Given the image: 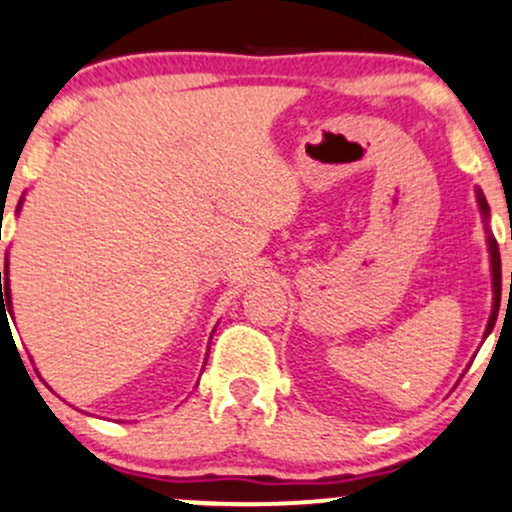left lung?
Listing matches in <instances>:
<instances>
[{
  "instance_id": "8db88e82",
  "label": "left lung",
  "mask_w": 512,
  "mask_h": 512,
  "mask_svg": "<svg viewBox=\"0 0 512 512\" xmlns=\"http://www.w3.org/2000/svg\"><path fill=\"white\" fill-rule=\"evenodd\" d=\"M478 204H481L483 217H488V204L481 192H478ZM488 249H491V266H493V313H491V320H488L486 335H491L495 318H498V308H500V251H498V241H495L493 236H488ZM510 283H512V276H510Z\"/></svg>"
}]
</instances>
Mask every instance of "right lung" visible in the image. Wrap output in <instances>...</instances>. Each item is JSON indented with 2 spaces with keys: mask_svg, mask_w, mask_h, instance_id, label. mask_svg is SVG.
<instances>
[{
  "mask_svg": "<svg viewBox=\"0 0 512 512\" xmlns=\"http://www.w3.org/2000/svg\"><path fill=\"white\" fill-rule=\"evenodd\" d=\"M0 283H4V291L0 288V303H2V313H4V310L9 308V305H7V308H4V298L9 300V278H7V271H4V276H2V271H0ZM2 318H4V315H2Z\"/></svg>",
  "mask_w": 512,
  "mask_h": 512,
  "instance_id": "obj_1",
  "label": "right lung"
}]
</instances>
